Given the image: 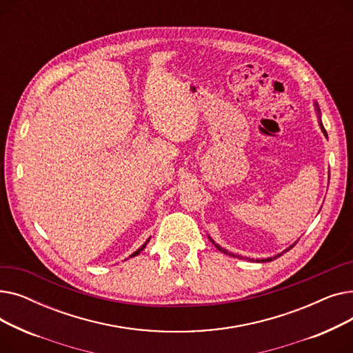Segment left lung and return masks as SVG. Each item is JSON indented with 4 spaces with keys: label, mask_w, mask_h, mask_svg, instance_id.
Returning a JSON list of instances; mask_svg holds the SVG:
<instances>
[{
    "label": "left lung",
    "mask_w": 353,
    "mask_h": 353,
    "mask_svg": "<svg viewBox=\"0 0 353 353\" xmlns=\"http://www.w3.org/2000/svg\"><path fill=\"white\" fill-rule=\"evenodd\" d=\"M314 108H316V113H318V119H319V125H321V130H322V133L325 134V137H327V133H326V130H325V127H323V124H322V120H321V110H319V105L316 104V103H314ZM209 239H210V242L216 246V249L219 250V252H221V253H225V254H229V256H233V257H237V259H246V261H250V262H257V263H265V262H272V261H274V259H277V257H281L285 252H289L296 243H293V245H290L288 249H285L283 252H281V253H277V254H274L273 257H266V259H256V261H254V259H249V257H243V256H240V254H234V253H230V252H228L226 249H223V248H221L220 245H217L216 242H214V240L209 236Z\"/></svg>",
    "instance_id": "8db88e82"
}]
</instances>
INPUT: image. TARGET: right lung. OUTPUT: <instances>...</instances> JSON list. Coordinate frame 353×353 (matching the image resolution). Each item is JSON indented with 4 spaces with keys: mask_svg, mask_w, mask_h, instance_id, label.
I'll use <instances>...</instances> for the list:
<instances>
[{
    "mask_svg": "<svg viewBox=\"0 0 353 353\" xmlns=\"http://www.w3.org/2000/svg\"><path fill=\"white\" fill-rule=\"evenodd\" d=\"M148 242H150V237H148V239L145 240V242H144V245H143V246H140V249H137V250H136V252H134V253H133L132 256H130V257H133V256H137V254H139V253H140V252H141V250H143V249L145 248V245H147Z\"/></svg>",
    "mask_w": 353,
    "mask_h": 353,
    "instance_id": "1",
    "label": "right lung"
}]
</instances>
